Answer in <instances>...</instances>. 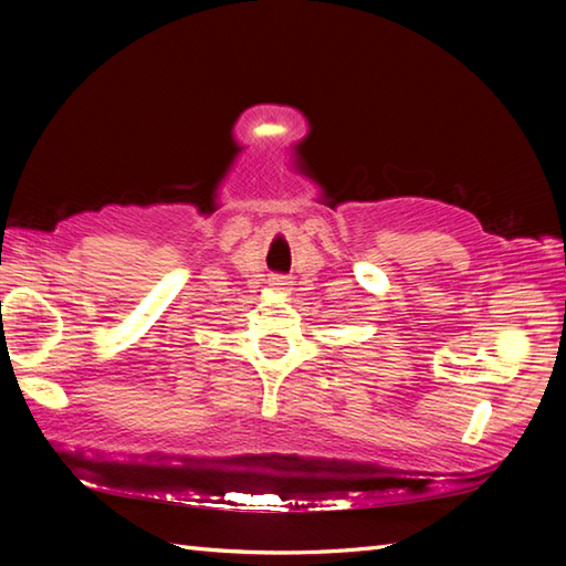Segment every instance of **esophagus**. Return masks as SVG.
Instances as JSON below:
<instances>
[{
  "mask_svg": "<svg viewBox=\"0 0 566 566\" xmlns=\"http://www.w3.org/2000/svg\"><path fill=\"white\" fill-rule=\"evenodd\" d=\"M270 290L280 292V294H286V292L292 290V282L286 280V276H272V280H270Z\"/></svg>",
  "mask_w": 566,
  "mask_h": 566,
  "instance_id": "1",
  "label": "esophagus"
}]
</instances>
